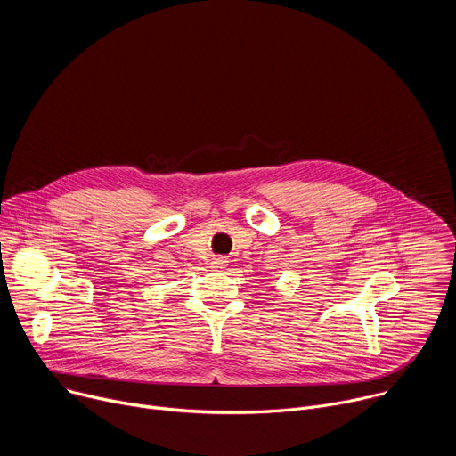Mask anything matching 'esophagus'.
<instances>
[{"label": "esophagus", "mask_w": 456, "mask_h": 456, "mask_svg": "<svg viewBox=\"0 0 456 456\" xmlns=\"http://www.w3.org/2000/svg\"><path fill=\"white\" fill-rule=\"evenodd\" d=\"M211 265H213V269L224 271V269H227V265H229V259H227V257H224V256H218V257H215V259H213Z\"/></svg>", "instance_id": "34e87169"}]
</instances>
